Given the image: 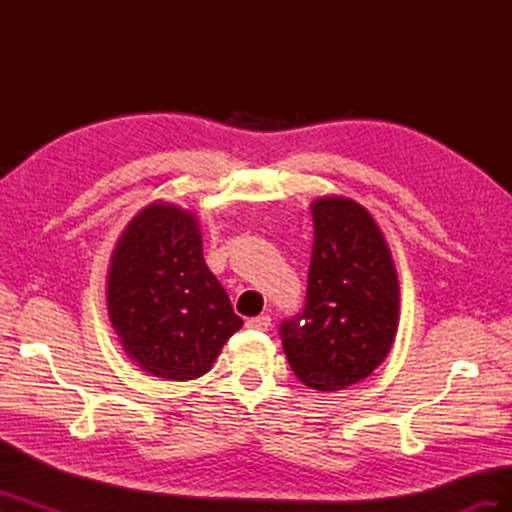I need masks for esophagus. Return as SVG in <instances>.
I'll return each mask as SVG.
<instances>
[{"label": "esophagus", "mask_w": 512, "mask_h": 512, "mask_svg": "<svg viewBox=\"0 0 512 512\" xmlns=\"http://www.w3.org/2000/svg\"><path fill=\"white\" fill-rule=\"evenodd\" d=\"M245 327H247V329H252V331H269V327H271V318H269L267 314L256 316V318H250V320L245 322Z\"/></svg>", "instance_id": "34e87169"}]
</instances>
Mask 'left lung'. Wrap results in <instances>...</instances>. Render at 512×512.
I'll return each mask as SVG.
<instances>
[{
  "mask_svg": "<svg viewBox=\"0 0 512 512\" xmlns=\"http://www.w3.org/2000/svg\"><path fill=\"white\" fill-rule=\"evenodd\" d=\"M314 250L303 312L280 324L286 359L303 384L342 391L389 354L399 316L393 258L374 218L350 198L312 205Z\"/></svg>",
  "mask_w": 512,
  "mask_h": 512,
  "instance_id": "8db88e82",
  "label": "left lung"
}]
</instances>
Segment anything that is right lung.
I'll return each instance as SVG.
<instances>
[{
    "label": "right lung",
    "mask_w": 512,
    "mask_h": 512,
    "mask_svg": "<svg viewBox=\"0 0 512 512\" xmlns=\"http://www.w3.org/2000/svg\"><path fill=\"white\" fill-rule=\"evenodd\" d=\"M106 303L130 359L179 382L207 374L243 324L203 258L196 218L164 203L145 207L121 235Z\"/></svg>",
    "instance_id": "obj_1"
}]
</instances>
